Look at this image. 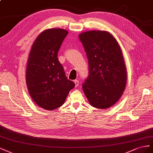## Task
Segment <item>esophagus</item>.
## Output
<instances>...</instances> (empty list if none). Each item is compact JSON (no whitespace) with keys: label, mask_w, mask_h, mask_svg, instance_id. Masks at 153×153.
<instances>
[{"label":"esophagus","mask_w":153,"mask_h":153,"mask_svg":"<svg viewBox=\"0 0 153 153\" xmlns=\"http://www.w3.org/2000/svg\"><path fill=\"white\" fill-rule=\"evenodd\" d=\"M74 83H75L76 87H77V86H79V81H78L77 80H75V81H74Z\"/></svg>","instance_id":"1"}]
</instances>
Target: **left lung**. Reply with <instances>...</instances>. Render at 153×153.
I'll list each match as a JSON object with an SVG mask.
<instances>
[{"instance_id":"obj_1","label":"left lung","mask_w":153,"mask_h":153,"mask_svg":"<svg viewBox=\"0 0 153 153\" xmlns=\"http://www.w3.org/2000/svg\"><path fill=\"white\" fill-rule=\"evenodd\" d=\"M88 60L89 76L82 90L91 106L106 109L123 95L127 82L123 52L116 39L105 30L79 34Z\"/></svg>"}]
</instances>
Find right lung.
Masks as SVG:
<instances>
[{
    "instance_id": "1",
    "label": "right lung",
    "mask_w": 153,
    "mask_h": 153,
    "mask_svg": "<svg viewBox=\"0 0 153 153\" xmlns=\"http://www.w3.org/2000/svg\"><path fill=\"white\" fill-rule=\"evenodd\" d=\"M68 32L60 28L42 31L34 42L25 72L29 93L38 106L53 110L63 105L74 82L65 76L58 52Z\"/></svg>"
}]
</instances>
